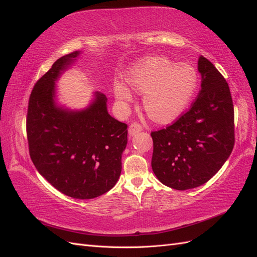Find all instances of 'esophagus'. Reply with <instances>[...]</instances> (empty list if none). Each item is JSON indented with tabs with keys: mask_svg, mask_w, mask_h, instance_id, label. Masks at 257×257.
Returning a JSON list of instances; mask_svg holds the SVG:
<instances>
[{
	"mask_svg": "<svg viewBox=\"0 0 257 257\" xmlns=\"http://www.w3.org/2000/svg\"><path fill=\"white\" fill-rule=\"evenodd\" d=\"M142 131H143L142 124H139V123H137V122L132 123L131 125H130V127H128V133H130L131 136L136 135L137 133H139V132H142Z\"/></svg>",
	"mask_w": 257,
	"mask_h": 257,
	"instance_id": "obj_1",
	"label": "esophagus"
}]
</instances>
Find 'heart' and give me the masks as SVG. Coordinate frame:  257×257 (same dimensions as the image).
Returning a JSON list of instances; mask_svg holds the SVG:
<instances>
[{"label": "heart", "instance_id": "heart-1", "mask_svg": "<svg viewBox=\"0 0 257 257\" xmlns=\"http://www.w3.org/2000/svg\"><path fill=\"white\" fill-rule=\"evenodd\" d=\"M127 83L138 93H145L144 107L150 118L172 121L180 115L195 95L198 74L193 66L163 57H149L127 76ZM114 95L122 103L131 100L132 93L123 83L114 85Z\"/></svg>", "mask_w": 257, "mask_h": 257}]
</instances>
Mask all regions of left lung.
Segmentation results:
<instances>
[{"label":"left lung","instance_id":"left-lung-1","mask_svg":"<svg viewBox=\"0 0 257 257\" xmlns=\"http://www.w3.org/2000/svg\"><path fill=\"white\" fill-rule=\"evenodd\" d=\"M198 72L201 88L189 111L172 125L151 133L154 175L163 184L180 191L210 180L235 145L234 105L226 80L203 56Z\"/></svg>","mask_w":257,"mask_h":257}]
</instances>
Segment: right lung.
I'll return each mask as SVG.
<instances>
[{"instance_id": "1", "label": "right lung", "mask_w": 257, "mask_h": 257, "mask_svg": "<svg viewBox=\"0 0 257 257\" xmlns=\"http://www.w3.org/2000/svg\"><path fill=\"white\" fill-rule=\"evenodd\" d=\"M74 51L54 62L31 92L27 116L30 157L58 191L91 199L111 190L120 177L127 125L108 113L100 92L82 110L56 103V81L79 57Z\"/></svg>"}]
</instances>
